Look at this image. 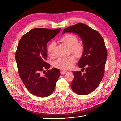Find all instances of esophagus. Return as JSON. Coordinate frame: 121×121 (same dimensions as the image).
<instances>
[{
  "mask_svg": "<svg viewBox=\"0 0 121 121\" xmlns=\"http://www.w3.org/2000/svg\"><path fill=\"white\" fill-rule=\"evenodd\" d=\"M67 71H64V70H61V74H64L65 73H66Z\"/></svg>",
  "mask_w": 121,
  "mask_h": 121,
  "instance_id": "obj_1",
  "label": "esophagus"
}]
</instances>
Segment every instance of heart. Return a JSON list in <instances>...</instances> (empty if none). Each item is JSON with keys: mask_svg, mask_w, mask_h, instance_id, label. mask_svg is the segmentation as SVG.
<instances>
[{"mask_svg": "<svg viewBox=\"0 0 121 121\" xmlns=\"http://www.w3.org/2000/svg\"><path fill=\"white\" fill-rule=\"evenodd\" d=\"M61 41L69 48L71 53L77 57H80L84 52V46L82 43L78 42V39L72 34H66L61 38ZM55 43L51 42L48 44L47 52L49 55L52 56ZM76 59L73 56H69L65 58H59L53 63V66L62 69H70L75 62Z\"/></svg>", "mask_w": 121, "mask_h": 121, "instance_id": "1", "label": "heart"}]
</instances>
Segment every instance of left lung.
Returning <instances> with one entry per match:
<instances>
[{"mask_svg": "<svg viewBox=\"0 0 121 121\" xmlns=\"http://www.w3.org/2000/svg\"><path fill=\"white\" fill-rule=\"evenodd\" d=\"M65 32L77 34L84 46V52L78 66L86 73L73 72L74 78L71 85L72 90L80 95H86L98 87L102 80L107 59V52L103 38L98 31L83 23H77L63 30Z\"/></svg>", "mask_w": 121, "mask_h": 121, "instance_id": "1", "label": "left lung"}]
</instances>
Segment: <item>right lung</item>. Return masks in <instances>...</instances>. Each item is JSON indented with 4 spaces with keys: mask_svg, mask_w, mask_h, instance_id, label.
<instances>
[{
    "mask_svg": "<svg viewBox=\"0 0 121 121\" xmlns=\"http://www.w3.org/2000/svg\"><path fill=\"white\" fill-rule=\"evenodd\" d=\"M61 30L36 28L21 38L16 53V60L20 77L27 89L41 98L49 96L54 90L60 75L58 69H49L47 60V43ZM46 69L43 75L41 73Z\"/></svg>",
    "mask_w": 121,
    "mask_h": 121,
    "instance_id": "right-lung-1",
    "label": "right lung"
}]
</instances>
